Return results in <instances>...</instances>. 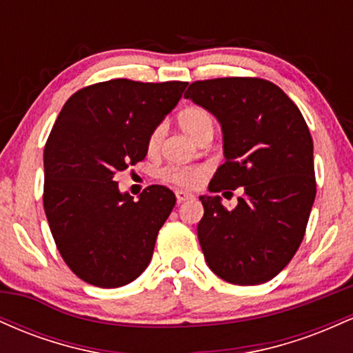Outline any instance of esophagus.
Segmentation results:
<instances>
[{"instance_id": "obj_1", "label": "esophagus", "mask_w": 353, "mask_h": 353, "mask_svg": "<svg viewBox=\"0 0 353 353\" xmlns=\"http://www.w3.org/2000/svg\"><path fill=\"white\" fill-rule=\"evenodd\" d=\"M176 197H177V202H179V204H182V202H185V201H189V199H194V194H190V192H188V190H176Z\"/></svg>"}]
</instances>
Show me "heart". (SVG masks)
Here are the masks:
<instances>
[{
  "mask_svg": "<svg viewBox=\"0 0 353 353\" xmlns=\"http://www.w3.org/2000/svg\"><path fill=\"white\" fill-rule=\"evenodd\" d=\"M177 123H179L182 131L192 137L194 141L202 132L214 131V117L202 108H188L181 111L177 116ZM163 137L164 125L154 128L148 137V151L156 152L163 143ZM205 176H208L205 165H168L161 171V179L171 182V184L182 185V188H196Z\"/></svg>",
  "mask_w": 353,
  "mask_h": 353,
  "instance_id": "obj_1",
  "label": "heart"
}]
</instances>
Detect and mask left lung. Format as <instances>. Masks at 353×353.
Here are the masks:
<instances>
[{"label": "left lung", "mask_w": 353, "mask_h": 353, "mask_svg": "<svg viewBox=\"0 0 353 353\" xmlns=\"http://www.w3.org/2000/svg\"><path fill=\"white\" fill-rule=\"evenodd\" d=\"M184 98L212 112L222 128L225 163L209 190L244 192L232 210L219 196L199 197L205 262L236 285L270 281L297 252L317 192L305 119L281 88L261 78L196 81Z\"/></svg>", "instance_id": "8db88e82"}]
</instances>
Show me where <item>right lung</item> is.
Segmentation results:
<instances>
[{"mask_svg": "<svg viewBox=\"0 0 353 353\" xmlns=\"http://www.w3.org/2000/svg\"><path fill=\"white\" fill-rule=\"evenodd\" d=\"M188 83L111 79L66 101L44 145L43 204L61 257L91 285L116 289L151 262L176 196L149 185L139 201L116 174L143 161L148 137L179 103Z\"/></svg>", "mask_w": 353, "mask_h": 353, "instance_id": "1", "label": "right lung"}]
</instances>
